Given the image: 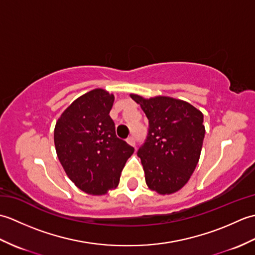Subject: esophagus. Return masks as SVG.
Returning a JSON list of instances; mask_svg holds the SVG:
<instances>
[{
  "label": "esophagus",
  "mask_w": 255,
  "mask_h": 255,
  "mask_svg": "<svg viewBox=\"0 0 255 255\" xmlns=\"http://www.w3.org/2000/svg\"><path fill=\"white\" fill-rule=\"evenodd\" d=\"M127 142L130 145H132V147H134V144H136V141H134V138L132 136L127 138Z\"/></svg>",
  "instance_id": "34e87169"
}]
</instances>
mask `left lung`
<instances>
[{
	"instance_id": "1",
	"label": "left lung",
	"mask_w": 255,
	"mask_h": 255,
	"mask_svg": "<svg viewBox=\"0 0 255 255\" xmlns=\"http://www.w3.org/2000/svg\"><path fill=\"white\" fill-rule=\"evenodd\" d=\"M130 97L149 119L147 140L137 152L145 183L160 195L180 191L196 169L202 152L203 113L185 101L169 96Z\"/></svg>"
}]
</instances>
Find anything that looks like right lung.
<instances>
[{"label": "right lung", "mask_w": 255, "mask_h": 255, "mask_svg": "<svg viewBox=\"0 0 255 255\" xmlns=\"http://www.w3.org/2000/svg\"><path fill=\"white\" fill-rule=\"evenodd\" d=\"M114 100L107 91L94 89L73 101L56 123L58 159L74 185L90 195L116 188L134 151L116 136L110 116Z\"/></svg>", "instance_id": "obj_1"}]
</instances>
